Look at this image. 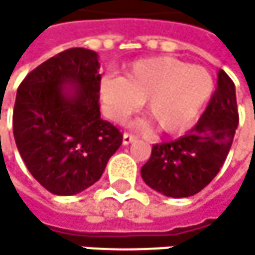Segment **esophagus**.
<instances>
[{"instance_id": "esophagus-1", "label": "esophagus", "mask_w": 255, "mask_h": 255, "mask_svg": "<svg viewBox=\"0 0 255 255\" xmlns=\"http://www.w3.org/2000/svg\"><path fill=\"white\" fill-rule=\"evenodd\" d=\"M134 140H136V136H134V134H131V133H124V136H122L124 145H128V143H131V142H134Z\"/></svg>"}]
</instances>
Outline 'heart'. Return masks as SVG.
Returning <instances> with one entry per match:
<instances>
[{
	"mask_svg": "<svg viewBox=\"0 0 255 255\" xmlns=\"http://www.w3.org/2000/svg\"><path fill=\"white\" fill-rule=\"evenodd\" d=\"M208 70L171 56L136 61L124 76H105L99 82V101L105 116L122 122L145 101V113L165 133L190 128L213 95Z\"/></svg>",
	"mask_w": 255,
	"mask_h": 255,
	"instance_id": "1",
	"label": "heart"
}]
</instances>
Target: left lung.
Masks as SVG:
<instances>
[{
  "label": "left lung",
  "instance_id": "8db88e82",
  "mask_svg": "<svg viewBox=\"0 0 255 255\" xmlns=\"http://www.w3.org/2000/svg\"><path fill=\"white\" fill-rule=\"evenodd\" d=\"M217 76V89L194 128L176 140L153 145L148 162L140 168L143 182L166 197L202 191L230 153L239 125L236 87L223 70Z\"/></svg>",
  "mask_w": 255,
  "mask_h": 255
}]
</instances>
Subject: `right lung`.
<instances>
[{"label": "right lung", "mask_w": 255, "mask_h": 255, "mask_svg": "<svg viewBox=\"0 0 255 255\" xmlns=\"http://www.w3.org/2000/svg\"><path fill=\"white\" fill-rule=\"evenodd\" d=\"M99 82L98 53L76 47L38 65L18 87V151L53 194L73 196L92 187L122 143V133L101 119Z\"/></svg>", "instance_id": "right-lung-1"}]
</instances>
